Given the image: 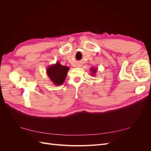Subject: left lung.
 <instances>
[{"instance_id": "1", "label": "left lung", "mask_w": 151, "mask_h": 151, "mask_svg": "<svg viewBox=\"0 0 151 151\" xmlns=\"http://www.w3.org/2000/svg\"><path fill=\"white\" fill-rule=\"evenodd\" d=\"M96 69H94V68H91V71H92V74H95V73H96Z\"/></svg>"}]
</instances>
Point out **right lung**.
Here are the masks:
<instances>
[{
    "label": "right lung",
    "instance_id": "add662e5",
    "mask_svg": "<svg viewBox=\"0 0 151 151\" xmlns=\"http://www.w3.org/2000/svg\"><path fill=\"white\" fill-rule=\"evenodd\" d=\"M69 68L62 65L57 62L55 65L50 66L47 69V74L50 79L56 85H61L64 82Z\"/></svg>",
    "mask_w": 151,
    "mask_h": 151
}]
</instances>
